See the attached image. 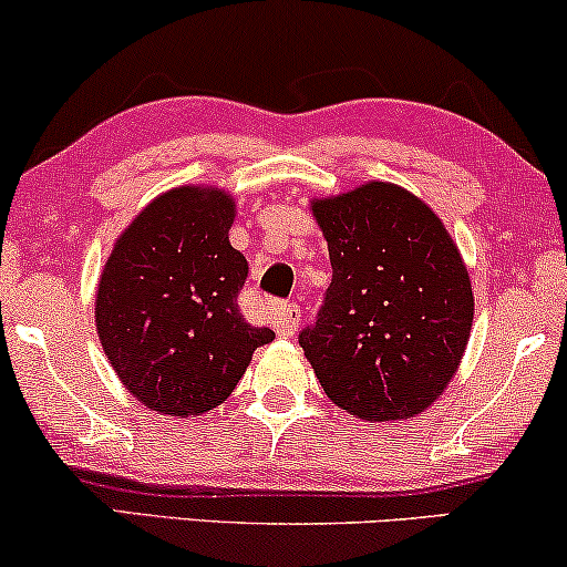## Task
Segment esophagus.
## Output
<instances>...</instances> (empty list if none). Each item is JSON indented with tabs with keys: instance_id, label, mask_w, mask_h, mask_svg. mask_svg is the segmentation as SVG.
Returning a JSON list of instances; mask_svg holds the SVG:
<instances>
[{
	"instance_id": "obj_1",
	"label": "esophagus",
	"mask_w": 567,
	"mask_h": 567,
	"mask_svg": "<svg viewBox=\"0 0 567 567\" xmlns=\"http://www.w3.org/2000/svg\"><path fill=\"white\" fill-rule=\"evenodd\" d=\"M270 322H274V330L278 336H293L299 328V307L291 305V301H276L270 307Z\"/></svg>"
}]
</instances>
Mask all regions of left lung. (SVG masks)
Wrapping results in <instances>:
<instances>
[{"mask_svg": "<svg viewBox=\"0 0 567 567\" xmlns=\"http://www.w3.org/2000/svg\"><path fill=\"white\" fill-rule=\"evenodd\" d=\"M333 281L299 333L328 399L359 419H409L458 370L474 293L443 220L399 185L312 200Z\"/></svg>", "mask_w": 567, "mask_h": 567, "instance_id": "8db88e82", "label": "left lung"}]
</instances>
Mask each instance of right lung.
Listing matches in <instances>:
<instances>
[{
  "label": "right lung",
  "mask_w": 567,
  "mask_h": 567,
  "mask_svg": "<svg viewBox=\"0 0 567 567\" xmlns=\"http://www.w3.org/2000/svg\"><path fill=\"white\" fill-rule=\"evenodd\" d=\"M231 195L174 187L140 210L109 255L95 328L122 385L172 416H200L229 399L270 328L239 312L247 260L231 247Z\"/></svg>",
  "instance_id": "add662e5"
}]
</instances>
